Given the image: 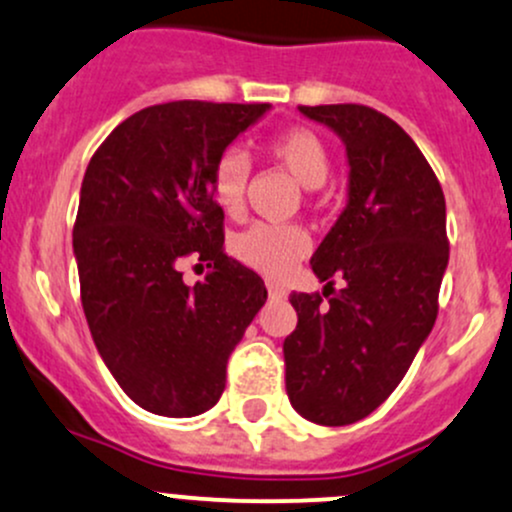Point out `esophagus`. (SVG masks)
<instances>
[{
	"label": "esophagus",
	"mask_w": 512,
	"mask_h": 512,
	"mask_svg": "<svg viewBox=\"0 0 512 512\" xmlns=\"http://www.w3.org/2000/svg\"><path fill=\"white\" fill-rule=\"evenodd\" d=\"M268 295H271L273 300H283L285 295H288V293H285V290L280 288V285H273V283H268Z\"/></svg>",
	"instance_id": "esophagus-1"
}]
</instances>
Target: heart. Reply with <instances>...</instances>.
Here are the masks:
<instances>
[{
  "mask_svg": "<svg viewBox=\"0 0 512 512\" xmlns=\"http://www.w3.org/2000/svg\"><path fill=\"white\" fill-rule=\"evenodd\" d=\"M271 158L307 190H317L329 175V151L315 131L293 126L271 136ZM249 183V158L239 148H224L212 168L214 200L227 212H239ZM310 249V236L298 224L256 222L234 236L232 254L251 271L278 278Z\"/></svg>",
  "mask_w": 512,
  "mask_h": 512,
  "instance_id": "heart-1",
  "label": "heart"
}]
</instances>
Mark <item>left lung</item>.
Segmentation results:
<instances>
[{"instance_id":"obj_1","label":"left lung","mask_w":512,"mask_h":512,"mask_svg":"<svg viewBox=\"0 0 512 512\" xmlns=\"http://www.w3.org/2000/svg\"><path fill=\"white\" fill-rule=\"evenodd\" d=\"M342 139L346 207L310 263L320 293H293L283 342L290 405L317 425H351L398 388L430 337L449 263L437 175L393 119L364 104L300 107ZM332 277L345 288L334 294Z\"/></svg>"}]
</instances>
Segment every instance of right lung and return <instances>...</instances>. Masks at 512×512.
I'll list each match as a JSON object with an SVG mask.
<instances>
[{
	"instance_id": "add662e5",
	"label": "right lung",
	"mask_w": 512,
	"mask_h": 512,
	"mask_svg": "<svg viewBox=\"0 0 512 512\" xmlns=\"http://www.w3.org/2000/svg\"><path fill=\"white\" fill-rule=\"evenodd\" d=\"M271 104L168 102L131 114L97 148L80 188L73 254L82 310L114 381L163 417L219 400L227 361L266 302L263 280L222 251L219 153ZM211 273L184 285L183 257Z\"/></svg>"
}]
</instances>
